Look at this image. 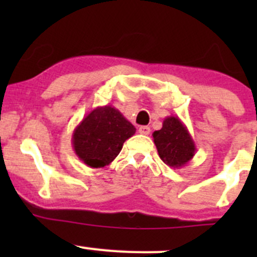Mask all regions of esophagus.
<instances>
[{
    "mask_svg": "<svg viewBox=\"0 0 257 257\" xmlns=\"http://www.w3.org/2000/svg\"><path fill=\"white\" fill-rule=\"evenodd\" d=\"M138 132L141 134H143V136H148V134L150 133V128H149V126H147V125H142V126H139Z\"/></svg>",
    "mask_w": 257,
    "mask_h": 257,
    "instance_id": "1",
    "label": "esophagus"
}]
</instances>
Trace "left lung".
<instances>
[{"label": "left lung", "instance_id": "left-lung-1", "mask_svg": "<svg viewBox=\"0 0 257 257\" xmlns=\"http://www.w3.org/2000/svg\"><path fill=\"white\" fill-rule=\"evenodd\" d=\"M160 159L174 169L185 167L194 158L195 143L185 124L178 116H167L160 131L153 133Z\"/></svg>", "mask_w": 257, "mask_h": 257}]
</instances>
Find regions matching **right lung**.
I'll return each mask as SVG.
<instances>
[{
	"label": "right lung",
	"instance_id": "1",
	"mask_svg": "<svg viewBox=\"0 0 257 257\" xmlns=\"http://www.w3.org/2000/svg\"><path fill=\"white\" fill-rule=\"evenodd\" d=\"M136 126L112 105L97 107L80 120L72 136L77 157L88 167L103 168L118 157Z\"/></svg>",
	"mask_w": 257,
	"mask_h": 257
}]
</instances>
